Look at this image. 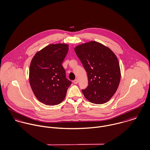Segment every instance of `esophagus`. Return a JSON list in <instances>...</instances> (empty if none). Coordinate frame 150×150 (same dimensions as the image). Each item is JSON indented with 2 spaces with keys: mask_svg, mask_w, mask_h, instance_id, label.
Segmentation results:
<instances>
[{
  "mask_svg": "<svg viewBox=\"0 0 150 150\" xmlns=\"http://www.w3.org/2000/svg\"><path fill=\"white\" fill-rule=\"evenodd\" d=\"M73 83H74V84H77L78 83V80H77V79H76L75 80H74V81H73Z\"/></svg>",
  "mask_w": 150,
  "mask_h": 150,
  "instance_id": "esophagus-1",
  "label": "esophagus"
}]
</instances>
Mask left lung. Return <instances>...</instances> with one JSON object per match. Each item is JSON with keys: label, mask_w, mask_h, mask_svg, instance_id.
Segmentation results:
<instances>
[{"label": "left lung", "mask_w": 150, "mask_h": 150, "mask_svg": "<svg viewBox=\"0 0 150 150\" xmlns=\"http://www.w3.org/2000/svg\"><path fill=\"white\" fill-rule=\"evenodd\" d=\"M86 69L88 86L82 92L94 104L107 102L114 95L121 80L119 62L114 53L101 43L91 41L74 48Z\"/></svg>", "instance_id": "left-lung-1"}]
</instances>
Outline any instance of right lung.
Masks as SVG:
<instances>
[{
  "mask_svg": "<svg viewBox=\"0 0 150 150\" xmlns=\"http://www.w3.org/2000/svg\"><path fill=\"white\" fill-rule=\"evenodd\" d=\"M68 50L67 44H51L37 52L32 59L30 86L36 98L45 105L61 103L71 84L62 65Z\"/></svg>",
  "mask_w": 150,
  "mask_h": 150,
  "instance_id": "1",
  "label": "right lung"
}]
</instances>
